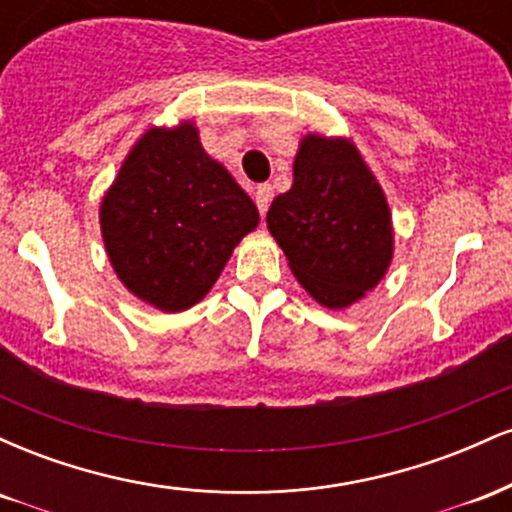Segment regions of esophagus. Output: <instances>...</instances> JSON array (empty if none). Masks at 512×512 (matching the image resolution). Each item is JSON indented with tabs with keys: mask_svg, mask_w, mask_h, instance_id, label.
<instances>
[{
	"mask_svg": "<svg viewBox=\"0 0 512 512\" xmlns=\"http://www.w3.org/2000/svg\"><path fill=\"white\" fill-rule=\"evenodd\" d=\"M272 197H274L272 185H260L255 190V204H257V209H260L262 219H264V214H267L269 204H272Z\"/></svg>",
	"mask_w": 512,
	"mask_h": 512,
	"instance_id": "obj_1",
	"label": "esophagus"
}]
</instances>
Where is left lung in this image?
Returning a JSON list of instances; mask_svg holds the SVG:
<instances>
[{
    "instance_id": "8db88e82",
    "label": "left lung",
    "mask_w": 512,
    "mask_h": 512,
    "mask_svg": "<svg viewBox=\"0 0 512 512\" xmlns=\"http://www.w3.org/2000/svg\"><path fill=\"white\" fill-rule=\"evenodd\" d=\"M267 226L303 289L327 308L358 301L390 267V209L346 139H303L293 187L274 199Z\"/></svg>"
}]
</instances>
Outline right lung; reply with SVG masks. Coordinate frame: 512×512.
<instances>
[{"mask_svg":"<svg viewBox=\"0 0 512 512\" xmlns=\"http://www.w3.org/2000/svg\"><path fill=\"white\" fill-rule=\"evenodd\" d=\"M257 221L252 199L204 154L190 122L149 129L101 207L105 250L117 276L166 313L207 296Z\"/></svg>","mask_w":512,"mask_h":512,"instance_id":"obj_1","label":"right lung"}]
</instances>
